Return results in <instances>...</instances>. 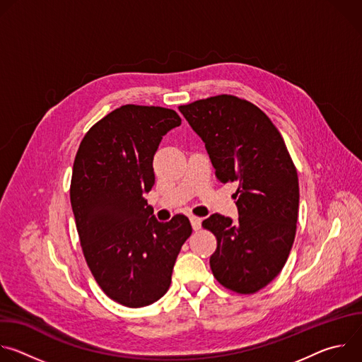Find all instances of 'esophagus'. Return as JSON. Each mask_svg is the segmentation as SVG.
<instances>
[{
  "label": "esophagus",
  "instance_id": "obj_1",
  "mask_svg": "<svg viewBox=\"0 0 362 362\" xmlns=\"http://www.w3.org/2000/svg\"><path fill=\"white\" fill-rule=\"evenodd\" d=\"M190 223H192L193 230H199V229H200L202 219H200V218H197V216H190Z\"/></svg>",
  "mask_w": 362,
  "mask_h": 362
}]
</instances>
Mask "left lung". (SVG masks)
I'll list each match as a JSON object with an SVG mask.
<instances>
[{
	"label": "left lung",
	"instance_id": "obj_1",
	"mask_svg": "<svg viewBox=\"0 0 362 362\" xmlns=\"http://www.w3.org/2000/svg\"><path fill=\"white\" fill-rule=\"evenodd\" d=\"M179 110L204 141L218 180L238 183L239 219L215 214L202 222L218 242L211 269L226 289L252 295L279 275L292 249L296 168L276 126L245 98L219 94Z\"/></svg>",
	"mask_w": 362,
	"mask_h": 362
}]
</instances>
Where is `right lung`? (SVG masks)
<instances>
[{"label":"right lung","mask_w":362,"mask_h":362,"mask_svg":"<svg viewBox=\"0 0 362 362\" xmlns=\"http://www.w3.org/2000/svg\"><path fill=\"white\" fill-rule=\"evenodd\" d=\"M180 123L172 109L126 105L91 126L76 154L70 200L86 262L101 291L127 308L168 292L192 235L185 215L160 223L144 199L154 185V153Z\"/></svg>","instance_id":"1"}]
</instances>
